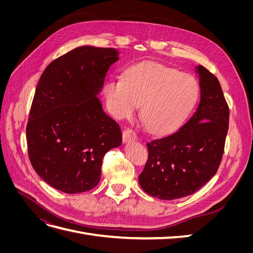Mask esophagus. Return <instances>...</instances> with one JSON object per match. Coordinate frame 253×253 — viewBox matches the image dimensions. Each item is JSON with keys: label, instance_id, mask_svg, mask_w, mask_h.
Returning <instances> with one entry per match:
<instances>
[{"label": "esophagus", "instance_id": "esophagus-1", "mask_svg": "<svg viewBox=\"0 0 253 253\" xmlns=\"http://www.w3.org/2000/svg\"><path fill=\"white\" fill-rule=\"evenodd\" d=\"M137 139V134L135 133V131H133L132 128L126 127L124 132H122V140L124 142H129Z\"/></svg>", "mask_w": 253, "mask_h": 253}]
</instances>
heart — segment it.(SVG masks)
<instances>
[{"label": "heart", "mask_w": 253, "mask_h": 253, "mask_svg": "<svg viewBox=\"0 0 253 253\" xmlns=\"http://www.w3.org/2000/svg\"><path fill=\"white\" fill-rule=\"evenodd\" d=\"M198 84L192 76L156 62L128 67L122 79L104 87L106 103L115 118L129 117L140 104V116L154 133L180 126L197 101Z\"/></svg>", "instance_id": "heart-1"}]
</instances>
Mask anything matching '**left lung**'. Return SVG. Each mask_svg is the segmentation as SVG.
<instances>
[{"mask_svg":"<svg viewBox=\"0 0 253 253\" xmlns=\"http://www.w3.org/2000/svg\"><path fill=\"white\" fill-rule=\"evenodd\" d=\"M197 72L201 100L192 117L178 131L147 143L138 180L144 192L159 200L193 194L213 177L223 158L229 106L215 76L203 65Z\"/></svg>","mask_w":253,"mask_h":253,"instance_id":"obj_1","label":"left lung"}]
</instances>
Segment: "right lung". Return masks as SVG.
<instances>
[{"instance_id":"obj_1","label":"right lung","mask_w":253,"mask_h":253,"mask_svg":"<svg viewBox=\"0 0 253 253\" xmlns=\"http://www.w3.org/2000/svg\"><path fill=\"white\" fill-rule=\"evenodd\" d=\"M117 60L114 48L80 46L50 62L38 82L26 126L28 157L59 191L95 188L105 153L121 144L119 125L96 97Z\"/></svg>"}]
</instances>
